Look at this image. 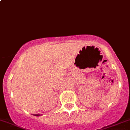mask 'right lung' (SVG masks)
I'll use <instances>...</instances> for the list:
<instances>
[{"instance_id":"obj_1","label":"right lung","mask_w":130,"mask_h":130,"mask_svg":"<svg viewBox=\"0 0 130 130\" xmlns=\"http://www.w3.org/2000/svg\"><path fill=\"white\" fill-rule=\"evenodd\" d=\"M41 115H40V114H37V115H35V116H41Z\"/></svg>"}]
</instances>
